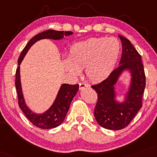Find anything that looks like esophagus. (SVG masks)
<instances>
[{"instance_id":"esophagus-1","label":"esophagus","mask_w":157,"mask_h":157,"mask_svg":"<svg viewBox=\"0 0 157 157\" xmlns=\"http://www.w3.org/2000/svg\"><path fill=\"white\" fill-rule=\"evenodd\" d=\"M79 86H80V90L83 89V88H86V87H88V85H87L86 83H85V82H80V83H79Z\"/></svg>"}]
</instances>
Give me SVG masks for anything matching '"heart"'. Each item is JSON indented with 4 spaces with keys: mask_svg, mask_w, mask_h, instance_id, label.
Wrapping results in <instances>:
<instances>
[{
    "mask_svg": "<svg viewBox=\"0 0 157 157\" xmlns=\"http://www.w3.org/2000/svg\"><path fill=\"white\" fill-rule=\"evenodd\" d=\"M121 44L116 38H90L72 45L64 67L71 75L78 76L86 68L90 80L99 82L112 72L119 57Z\"/></svg>",
    "mask_w": 157,
    "mask_h": 157,
    "instance_id": "1",
    "label": "heart"
}]
</instances>
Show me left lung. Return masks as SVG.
<instances>
[{
	"label": "left lung",
	"instance_id": "1",
	"mask_svg": "<svg viewBox=\"0 0 157 157\" xmlns=\"http://www.w3.org/2000/svg\"><path fill=\"white\" fill-rule=\"evenodd\" d=\"M122 43V55L119 67L114 69L107 78L92 88L97 91L98 100L94 116L101 127L119 130L127 126L142 107L143 94L145 87V75L141 56L129 39L118 35ZM124 70L131 74V82L123 103L115 100L114 86Z\"/></svg>",
	"mask_w": 157,
	"mask_h": 157
}]
</instances>
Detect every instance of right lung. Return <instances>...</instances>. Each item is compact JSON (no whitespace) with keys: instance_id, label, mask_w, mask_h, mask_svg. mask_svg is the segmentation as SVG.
Segmentation results:
<instances>
[{"instance_id":"right-lung-1","label":"right lung","mask_w":157,"mask_h":157,"mask_svg":"<svg viewBox=\"0 0 157 157\" xmlns=\"http://www.w3.org/2000/svg\"><path fill=\"white\" fill-rule=\"evenodd\" d=\"M72 33L71 31H54V30H48V31L41 32L33 36L28 41L19 57L18 67L16 70V79H15V86H16L17 92L19 107L27 117L28 119L33 125L41 129H52V128L57 127L62 124L69 110L71 101L79 89V85L62 84L52 106L46 112L41 114L34 113L28 108L24 99L23 94L22 91L21 82H20V63L28 50L37 41L44 39L59 40V39H63L64 36H67L71 35Z\"/></svg>"}]
</instances>
